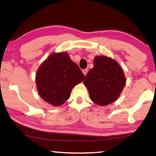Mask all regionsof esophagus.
<instances>
[{
  "instance_id": "1",
  "label": "esophagus",
  "mask_w": 156,
  "mask_h": 156,
  "mask_svg": "<svg viewBox=\"0 0 156 156\" xmlns=\"http://www.w3.org/2000/svg\"><path fill=\"white\" fill-rule=\"evenodd\" d=\"M88 69H84V70H83L82 72H83V75L86 76V75H87V73H88Z\"/></svg>"
}]
</instances>
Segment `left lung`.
<instances>
[{
    "label": "left lung",
    "instance_id": "1",
    "mask_svg": "<svg viewBox=\"0 0 156 156\" xmlns=\"http://www.w3.org/2000/svg\"><path fill=\"white\" fill-rule=\"evenodd\" d=\"M93 64L83 83L92 102L101 106L108 105L119 99L126 78L119 63L111 57L96 56Z\"/></svg>",
    "mask_w": 156,
    "mask_h": 156
}]
</instances>
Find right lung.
<instances>
[{
  "label": "right lung",
  "mask_w": 156,
  "mask_h": 156,
  "mask_svg": "<svg viewBox=\"0 0 156 156\" xmlns=\"http://www.w3.org/2000/svg\"><path fill=\"white\" fill-rule=\"evenodd\" d=\"M84 78L85 75L66 52L53 53L38 68L35 83L44 101L60 106L69 99L72 89Z\"/></svg>",
  "instance_id": "obj_1"
}]
</instances>
